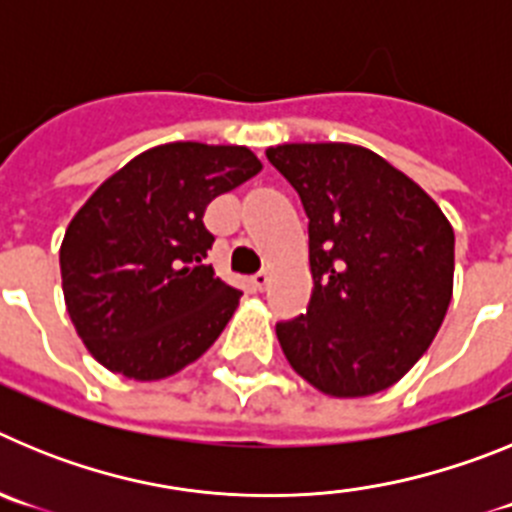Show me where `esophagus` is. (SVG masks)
<instances>
[{
  "instance_id": "obj_1",
  "label": "esophagus",
  "mask_w": 512,
  "mask_h": 512,
  "mask_svg": "<svg viewBox=\"0 0 512 512\" xmlns=\"http://www.w3.org/2000/svg\"><path fill=\"white\" fill-rule=\"evenodd\" d=\"M251 284H253V289H259V292H264V289L269 287V271H259V274H253Z\"/></svg>"
}]
</instances>
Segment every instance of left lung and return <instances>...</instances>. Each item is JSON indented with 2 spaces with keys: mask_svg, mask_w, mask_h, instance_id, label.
<instances>
[{
  "mask_svg": "<svg viewBox=\"0 0 512 512\" xmlns=\"http://www.w3.org/2000/svg\"><path fill=\"white\" fill-rule=\"evenodd\" d=\"M266 158L310 220V305L277 323L289 366L330 397L387 390L425 354L449 310L454 228L369 148L284 143Z\"/></svg>",
  "mask_w": 512,
  "mask_h": 512,
  "instance_id": "obj_1",
  "label": "left lung"
}]
</instances>
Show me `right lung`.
Masks as SVG:
<instances>
[{
  "label": "right lung",
  "mask_w": 512,
  "mask_h": 512,
  "mask_svg": "<svg viewBox=\"0 0 512 512\" xmlns=\"http://www.w3.org/2000/svg\"><path fill=\"white\" fill-rule=\"evenodd\" d=\"M261 171L246 146L164 143L102 182L66 228V310L110 372L156 382L200 359L241 292L205 264L207 205Z\"/></svg>",
  "instance_id": "add662e5"
}]
</instances>
